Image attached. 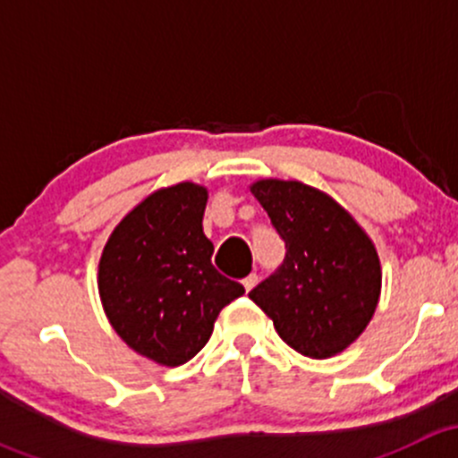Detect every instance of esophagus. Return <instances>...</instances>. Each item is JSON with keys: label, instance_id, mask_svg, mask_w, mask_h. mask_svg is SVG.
<instances>
[{"label": "esophagus", "instance_id": "esophagus-1", "mask_svg": "<svg viewBox=\"0 0 458 458\" xmlns=\"http://www.w3.org/2000/svg\"><path fill=\"white\" fill-rule=\"evenodd\" d=\"M257 281H259V276L255 275V272H252V275H248L246 279L242 281V284H243V288H246V293H250V290L255 288V285H257Z\"/></svg>", "mask_w": 458, "mask_h": 458}]
</instances>
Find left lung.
Instances as JSON below:
<instances>
[{
  "label": "left lung",
  "mask_w": 458,
  "mask_h": 458,
  "mask_svg": "<svg viewBox=\"0 0 458 458\" xmlns=\"http://www.w3.org/2000/svg\"><path fill=\"white\" fill-rule=\"evenodd\" d=\"M250 192L285 242L284 263L250 299L303 357L344 352L366 330L381 294L372 239L330 195L301 182L261 179Z\"/></svg>",
  "instance_id": "obj_1"
}]
</instances>
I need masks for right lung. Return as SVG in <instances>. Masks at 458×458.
<instances>
[{
  "instance_id": "add662e5",
  "label": "right lung",
  "mask_w": 458,
  "mask_h": 458,
  "mask_svg": "<svg viewBox=\"0 0 458 458\" xmlns=\"http://www.w3.org/2000/svg\"><path fill=\"white\" fill-rule=\"evenodd\" d=\"M208 191L183 182L132 208L99 259V297L110 326L135 352L182 366L208 344L221 308L246 290L212 266L203 234Z\"/></svg>"
}]
</instances>
